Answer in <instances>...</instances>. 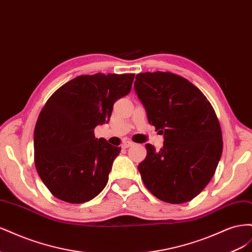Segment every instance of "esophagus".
<instances>
[{"label": "esophagus", "instance_id": "34e87169", "mask_svg": "<svg viewBox=\"0 0 252 252\" xmlns=\"http://www.w3.org/2000/svg\"><path fill=\"white\" fill-rule=\"evenodd\" d=\"M132 145H133V143L131 141H125V142H123V144H122V147L128 148V147L132 146Z\"/></svg>", "mask_w": 252, "mask_h": 252}]
</instances>
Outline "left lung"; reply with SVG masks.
I'll list each match as a JSON object with an SVG mask.
<instances>
[{"label":"left lung","mask_w":252,"mask_h":252,"mask_svg":"<svg viewBox=\"0 0 252 252\" xmlns=\"http://www.w3.org/2000/svg\"><path fill=\"white\" fill-rule=\"evenodd\" d=\"M134 90L150 125L164 136L158 151L146 144L138 169L144 185L158 200L191 201L207 186L223 150L217 114L202 91L171 72L136 74Z\"/></svg>","instance_id":"1"}]
</instances>
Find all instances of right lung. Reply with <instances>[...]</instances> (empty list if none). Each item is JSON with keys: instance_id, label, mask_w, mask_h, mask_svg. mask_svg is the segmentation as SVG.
<instances>
[{"instance_id": "add662e5", "label": "right lung", "mask_w": 252, "mask_h": 252, "mask_svg": "<svg viewBox=\"0 0 252 252\" xmlns=\"http://www.w3.org/2000/svg\"><path fill=\"white\" fill-rule=\"evenodd\" d=\"M134 74L80 75L53 94L33 134L34 164L49 191L71 204L93 200L105 188L121 152L94 128L108 123L113 104L131 90Z\"/></svg>"}]
</instances>
